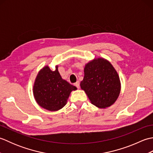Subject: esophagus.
<instances>
[{
	"mask_svg": "<svg viewBox=\"0 0 153 153\" xmlns=\"http://www.w3.org/2000/svg\"><path fill=\"white\" fill-rule=\"evenodd\" d=\"M74 85L76 86L77 89L79 88V82H77L76 83H74Z\"/></svg>",
	"mask_w": 153,
	"mask_h": 153,
	"instance_id": "1",
	"label": "esophagus"
}]
</instances>
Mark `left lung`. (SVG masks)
<instances>
[{"mask_svg":"<svg viewBox=\"0 0 153 153\" xmlns=\"http://www.w3.org/2000/svg\"><path fill=\"white\" fill-rule=\"evenodd\" d=\"M81 88L91 102L99 108L111 106L120 92V81L112 65L104 58H97L85 65Z\"/></svg>","mask_w":153,"mask_h":153,"instance_id":"obj_1","label":"left lung"}]
</instances>
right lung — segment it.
I'll list each match as a JSON object with an SVG mask.
<instances>
[{"label": "right lung", "instance_id": "1", "mask_svg": "<svg viewBox=\"0 0 153 153\" xmlns=\"http://www.w3.org/2000/svg\"><path fill=\"white\" fill-rule=\"evenodd\" d=\"M76 89V87L62 79L58 66L54 71L45 66L35 79L33 95L39 105L48 110L56 111L66 105L71 91Z\"/></svg>", "mask_w": 153, "mask_h": 153}]
</instances>
